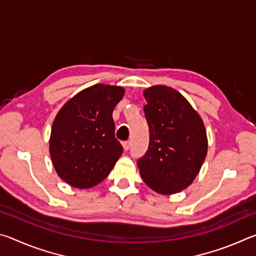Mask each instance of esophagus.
I'll return each mask as SVG.
<instances>
[{"label": "esophagus", "instance_id": "34e87169", "mask_svg": "<svg viewBox=\"0 0 256 256\" xmlns=\"http://www.w3.org/2000/svg\"><path fill=\"white\" fill-rule=\"evenodd\" d=\"M130 146H131V142H130V141H124V142H123V148H124V150H128Z\"/></svg>", "mask_w": 256, "mask_h": 256}]
</instances>
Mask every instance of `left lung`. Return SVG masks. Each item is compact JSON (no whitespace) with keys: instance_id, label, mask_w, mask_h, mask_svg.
<instances>
[{"instance_id":"left-lung-1","label":"left lung","mask_w":256,"mask_h":256,"mask_svg":"<svg viewBox=\"0 0 256 256\" xmlns=\"http://www.w3.org/2000/svg\"><path fill=\"white\" fill-rule=\"evenodd\" d=\"M144 97L150 142L144 156L138 159V167L150 188L174 194L192 183L204 162V124L190 102L170 86H151Z\"/></svg>"}]
</instances>
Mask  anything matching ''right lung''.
I'll list each match as a JSON object with an SVG mask.
<instances>
[{
	"mask_svg": "<svg viewBox=\"0 0 256 256\" xmlns=\"http://www.w3.org/2000/svg\"><path fill=\"white\" fill-rule=\"evenodd\" d=\"M123 94L122 86L94 84L76 94L56 115L50 154L56 172L73 188L99 184L122 156L112 110Z\"/></svg>",
	"mask_w": 256,
	"mask_h": 256,
	"instance_id": "right-lung-1",
	"label": "right lung"
}]
</instances>
